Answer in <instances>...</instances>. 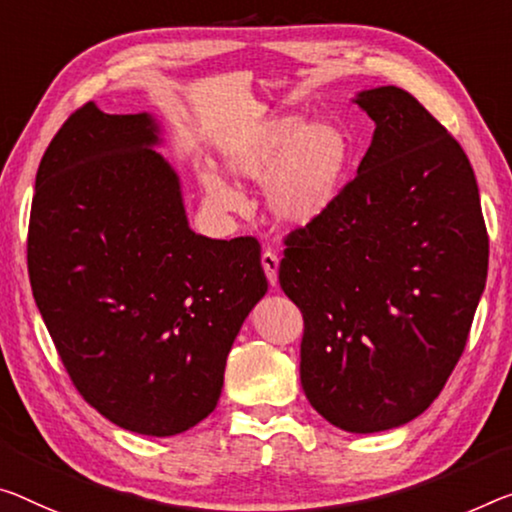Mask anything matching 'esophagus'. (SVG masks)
<instances>
[{
    "instance_id": "34e87169",
    "label": "esophagus",
    "mask_w": 512,
    "mask_h": 512,
    "mask_svg": "<svg viewBox=\"0 0 512 512\" xmlns=\"http://www.w3.org/2000/svg\"><path fill=\"white\" fill-rule=\"evenodd\" d=\"M261 263H263L265 277H267V281H270V286H277L279 283V256L274 254L272 249H265L261 256Z\"/></svg>"
}]
</instances>
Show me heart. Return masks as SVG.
I'll return each mask as SVG.
<instances>
[{"label": "heart", "instance_id": "obj_1", "mask_svg": "<svg viewBox=\"0 0 512 512\" xmlns=\"http://www.w3.org/2000/svg\"><path fill=\"white\" fill-rule=\"evenodd\" d=\"M352 144L341 123L304 114H274L240 132L224 148V164L235 178L265 180V201L283 224L304 226L334 206L348 180ZM201 187L212 206L235 210L240 194L215 174L201 171Z\"/></svg>", "mask_w": 512, "mask_h": 512}]
</instances>
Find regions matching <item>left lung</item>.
Segmentation results:
<instances>
[{
    "instance_id": "left-lung-1",
    "label": "left lung",
    "mask_w": 512,
    "mask_h": 512,
    "mask_svg": "<svg viewBox=\"0 0 512 512\" xmlns=\"http://www.w3.org/2000/svg\"><path fill=\"white\" fill-rule=\"evenodd\" d=\"M375 121L357 176L283 240L279 283L304 318L302 389L348 432L426 412L465 352L487 229L462 146L398 86L361 91Z\"/></svg>"
}]
</instances>
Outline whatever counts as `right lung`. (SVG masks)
Segmentation results:
<instances>
[{
  "label": "right lung",
  "instance_id": "obj_1",
  "mask_svg": "<svg viewBox=\"0 0 512 512\" xmlns=\"http://www.w3.org/2000/svg\"><path fill=\"white\" fill-rule=\"evenodd\" d=\"M151 114L86 102L47 146L31 201V293L70 380L125 430L171 437L215 410L226 357L267 293L254 238L187 224Z\"/></svg>",
  "mask_w": 512,
  "mask_h": 512
}]
</instances>
